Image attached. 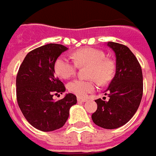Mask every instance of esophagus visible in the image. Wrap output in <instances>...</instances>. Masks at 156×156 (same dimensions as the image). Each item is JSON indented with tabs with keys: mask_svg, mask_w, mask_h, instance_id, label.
I'll return each instance as SVG.
<instances>
[{
	"mask_svg": "<svg viewBox=\"0 0 156 156\" xmlns=\"http://www.w3.org/2000/svg\"><path fill=\"white\" fill-rule=\"evenodd\" d=\"M78 102H86L87 101V98H81V97H78Z\"/></svg>",
	"mask_w": 156,
	"mask_h": 156,
	"instance_id": "34e87169",
	"label": "esophagus"
}]
</instances>
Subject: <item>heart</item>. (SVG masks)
I'll list each match as a JSON object with an SVG mask.
<instances>
[{
  "label": "heart",
  "mask_w": 156,
  "mask_h": 156,
  "mask_svg": "<svg viewBox=\"0 0 156 156\" xmlns=\"http://www.w3.org/2000/svg\"><path fill=\"white\" fill-rule=\"evenodd\" d=\"M73 56L74 62L65 56L58 57L54 62V71L59 78L67 79L76 73L78 67L88 66L87 76L91 78L74 79L68 83L69 91L74 94L85 97L95 90V79L100 84H105L114 77L115 62L111 58H105L102 50L87 47L75 51Z\"/></svg>",
  "instance_id": "1"
}]
</instances>
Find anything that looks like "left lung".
Returning a JSON list of instances; mask_svg holds the SVG:
<instances>
[{
	"label": "left lung",
	"mask_w": 156,
	"mask_h": 156,
	"mask_svg": "<svg viewBox=\"0 0 156 156\" xmlns=\"http://www.w3.org/2000/svg\"><path fill=\"white\" fill-rule=\"evenodd\" d=\"M107 45L115 51L116 71L105 94L108 100H95L98 108L92 119L99 127L113 129L126 124L137 111L143 95V74L128 47L113 41Z\"/></svg>",
	"instance_id": "1"
}]
</instances>
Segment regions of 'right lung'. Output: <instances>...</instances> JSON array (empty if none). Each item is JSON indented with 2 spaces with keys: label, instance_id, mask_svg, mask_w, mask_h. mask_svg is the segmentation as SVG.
Segmentation results:
<instances>
[{
  "label": "right lung",
  "instance_id": "obj_1",
  "mask_svg": "<svg viewBox=\"0 0 156 156\" xmlns=\"http://www.w3.org/2000/svg\"><path fill=\"white\" fill-rule=\"evenodd\" d=\"M68 50L61 44L50 43L27 53L16 76V99L29 124L48 132L62 128L69 116V109L77 104V97L67 94L58 101L53 95L65 92L64 84L54 75V62Z\"/></svg>",
  "mask_w": 156,
  "mask_h": 156
}]
</instances>
